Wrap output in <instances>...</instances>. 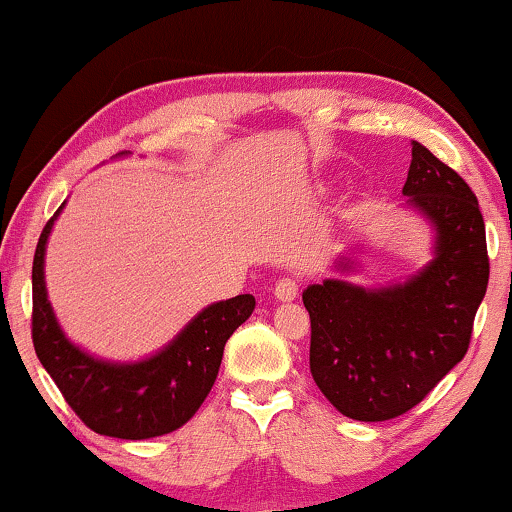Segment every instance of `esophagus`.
I'll list each match as a JSON object with an SVG mask.
<instances>
[{"mask_svg": "<svg viewBox=\"0 0 512 512\" xmlns=\"http://www.w3.org/2000/svg\"><path fill=\"white\" fill-rule=\"evenodd\" d=\"M272 291H275V298L286 300V303H289V300H296L298 298V279L296 277L277 279L275 289Z\"/></svg>", "mask_w": 512, "mask_h": 512, "instance_id": "34e87169", "label": "esophagus"}]
</instances>
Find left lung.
<instances>
[{"label": "left lung", "instance_id": "obj_1", "mask_svg": "<svg viewBox=\"0 0 512 512\" xmlns=\"http://www.w3.org/2000/svg\"><path fill=\"white\" fill-rule=\"evenodd\" d=\"M403 195L436 230L433 261L419 275L387 289L326 279L303 291L314 382L342 415L359 422L412 410L464 359L489 282L478 198L419 142H412Z\"/></svg>", "mask_w": 512, "mask_h": 512}]
</instances>
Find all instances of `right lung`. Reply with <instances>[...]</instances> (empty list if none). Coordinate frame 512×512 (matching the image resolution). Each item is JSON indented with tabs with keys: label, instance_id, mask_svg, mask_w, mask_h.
Segmentation results:
<instances>
[{
	"label": "right lung",
	"instance_id": "1",
	"mask_svg": "<svg viewBox=\"0 0 512 512\" xmlns=\"http://www.w3.org/2000/svg\"><path fill=\"white\" fill-rule=\"evenodd\" d=\"M60 209L41 230L32 263V342L41 366L58 384L69 408L100 436L144 440L177 431L212 391L223 347L235 328L251 317L254 296L242 293L205 307L151 359H95L65 338L48 303L44 254Z\"/></svg>",
	"mask_w": 512,
	"mask_h": 512
}]
</instances>
